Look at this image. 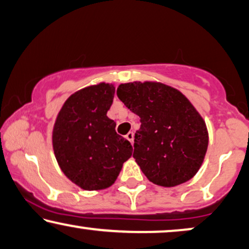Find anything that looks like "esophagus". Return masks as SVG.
<instances>
[{
	"mask_svg": "<svg viewBox=\"0 0 249 249\" xmlns=\"http://www.w3.org/2000/svg\"><path fill=\"white\" fill-rule=\"evenodd\" d=\"M126 139L131 142L132 144H133V142H134V133H133V132H128V133L126 134Z\"/></svg>",
	"mask_w": 249,
	"mask_h": 249,
	"instance_id": "1",
	"label": "esophagus"
}]
</instances>
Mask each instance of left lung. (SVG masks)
Returning a JSON list of instances; mask_svg holds the SVG:
<instances>
[{"label": "left lung", "instance_id": "1", "mask_svg": "<svg viewBox=\"0 0 249 249\" xmlns=\"http://www.w3.org/2000/svg\"><path fill=\"white\" fill-rule=\"evenodd\" d=\"M117 97L140 117L133 157L148 180L175 187L194 178L206 155L208 133L191 102L177 89L154 82L121 84Z\"/></svg>", "mask_w": 249, "mask_h": 249}]
</instances>
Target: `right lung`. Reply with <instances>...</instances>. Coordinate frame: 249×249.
I'll use <instances>...</instances> for the list:
<instances>
[{"instance_id":"1","label":"right lung","mask_w":249,"mask_h":249,"mask_svg":"<svg viewBox=\"0 0 249 249\" xmlns=\"http://www.w3.org/2000/svg\"><path fill=\"white\" fill-rule=\"evenodd\" d=\"M114 94V85L106 83L83 89L66 100L55 119V158L66 177L84 190L110 187L133 151L107 116Z\"/></svg>"}]
</instances>
